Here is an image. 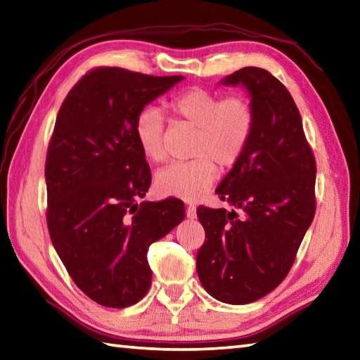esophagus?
Returning a JSON list of instances; mask_svg holds the SVG:
<instances>
[{"mask_svg":"<svg viewBox=\"0 0 360 360\" xmlns=\"http://www.w3.org/2000/svg\"><path fill=\"white\" fill-rule=\"evenodd\" d=\"M186 217L191 219V220L197 217V207H195L194 205H189V206L186 207Z\"/></svg>","mask_w":360,"mask_h":360,"instance_id":"34e87169","label":"esophagus"}]
</instances>
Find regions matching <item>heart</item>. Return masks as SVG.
Segmentation results:
<instances>
[{"label": "heart", "instance_id": "obj_1", "mask_svg": "<svg viewBox=\"0 0 360 360\" xmlns=\"http://www.w3.org/2000/svg\"><path fill=\"white\" fill-rule=\"evenodd\" d=\"M166 108L191 126L197 127L189 162H175L155 175L157 193L180 200H198L217 177L220 167L234 166L254 132V110L243 97L221 98L212 91L193 87L167 103ZM165 118L157 108H145L134 123V135L140 150L150 162L166 157L163 145Z\"/></svg>", "mask_w": 360, "mask_h": 360}]
</instances>
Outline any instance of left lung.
<instances>
[{"label":"left lung","mask_w":360,"mask_h":360,"mask_svg":"<svg viewBox=\"0 0 360 360\" xmlns=\"http://www.w3.org/2000/svg\"><path fill=\"white\" fill-rule=\"evenodd\" d=\"M220 84L248 92L254 132L215 191L234 210H197L206 234L197 274L214 299L245 305L277 288L290 273L314 219L316 162L297 106L268 70L243 68Z\"/></svg>","instance_id":"left-lung-1"}]
</instances>
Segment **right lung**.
<instances>
[{
	"mask_svg": "<svg viewBox=\"0 0 360 360\" xmlns=\"http://www.w3.org/2000/svg\"><path fill=\"white\" fill-rule=\"evenodd\" d=\"M183 78L94 69L60 108L46 158L47 228L72 281L103 307L145 297L149 245L185 219L177 198L137 203L150 172L134 135L139 112Z\"/></svg>",
	"mask_w": 360,
	"mask_h": 360,
	"instance_id": "add662e5",
	"label": "right lung"
}]
</instances>
